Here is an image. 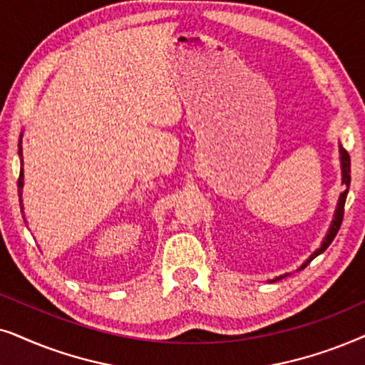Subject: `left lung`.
Listing matches in <instances>:
<instances>
[{
	"label": "left lung",
	"mask_w": 365,
	"mask_h": 365,
	"mask_svg": "<svg viewBox=\"0 0 365 365\" xmlns=\"http://www.w3.org/2000/svg\"><path fill=\"white\" fill-rule=\"evenodd\" d=\"M339 160H341V173H342V185H344V192L341 193V197H339V202H337V207H335V212H334V218L332 222H330V227L327 233H325L322 244L319 245V249H315L312 254H310L309 259H305V262L302 265L299 267L297 270H302L307 267L310 262H312L315 257L322 254L325 252V249L332 244V240L335 239V235H337L339 228H341V223H342V218H344V205H346V198H347V193H349V187H351V157H349V153L344 150V147L341 143H339ZM290 272L284 275H279L275 277V279H270L269 282L270 284H274V282H279L282 279H285V277H289Z\"/></svg>",
	"instance_id": "obj_1"
}]
</instances>
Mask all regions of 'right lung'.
<instances>
[{
    "mask_svg": "<svg viewBox=\"0 0 365 365\" xmlns=\"http://www.w3.org/2000/svg\"><path fill=\"white\" fill-rule=\"evenodd\" d=\"M21 143H23V133L19 135V143H18V155H19V165H21V167H19V178H18V197H19V207H21V212H23V185H24V172H23V147H21ZM24 217V215H23ZM26 222V220H24Z\"/></svg>",
    "mask_w": 365,
    "mask_h": 365,
    "instance_id": "right-lung-1",
    "label": "right lung"
}]
</instances>
